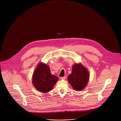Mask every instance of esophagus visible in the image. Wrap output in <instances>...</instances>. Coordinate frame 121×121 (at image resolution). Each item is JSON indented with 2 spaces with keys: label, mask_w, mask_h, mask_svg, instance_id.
I'll return each mask as SVG.
<instances>
[{
  "label": "esophagus",
  "mask_w": 121,
  "mask_h": 121,
  "mask_svg": "<svg viewBox=\"0 0 121 121\" xmlns=\"http://www.w3.org/2000/svg\"><path fill=\"white\" fill-rule=\"evenodd\" d=\"M66 76H64V77H61V79H63V80H65V79H66Z\"/></svg>",
  "instance_id": "1"
}]
</instances>
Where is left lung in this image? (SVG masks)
Wrapping results in <instances>:
<instances>
[{
    "instance_id": "obj_1",
    "label": "left lung",
    "mask_w": 121,
    "mask_h": 121,
    "mask_svg": "<svg viewBox=\"0 0 121 121\" xmlns=\"http://www.w3.org/2000/svg\"><path fill=\"white\" fill-rule=\"evenodd\" d=\"M89 78L88 70L82 64L78 63L73 65L72 72L68 76L67 80L74 90L80 91L87 85Z\"/></svg>"
}]
</instances>
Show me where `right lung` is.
Instances as JSON below:
<instances>
[{"mask_svg": "<svg viewBox=\"0 0 121 121\" xmlns=\"http://www.w3.org/2000/svg\"><path fill=\"white\" fill-rule=\"evenodd\" d=\"M58 78L51 74L49 66L39 63L34 70L32 78L33 85L38 91L47 93L53 90Z\"/></svg>", "mask_w": 121, "mask_h": 121, "instance_id": "add662e5", "label": "right lung"}]
</instances>
